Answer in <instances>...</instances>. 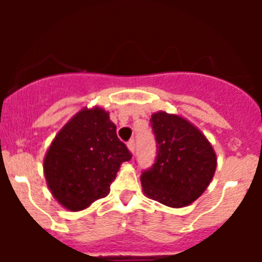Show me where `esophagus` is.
<instances>
[{
  "instance_id": "esophagus-1",
  "label": "esophagus",
  "mask_w": 262,
  "mask_h": 262,
  "mask_svg": "<svg viewBox=\"0 0 262 262\" xmlns=\"http://www.w3.org/2000/svg\"><path fill=\"white\" fill-rule=\"evenodd\" d=\"M127 148H128L131 154H134V152H135V140H134V139L127 143Z\"/></svg>"
}]
</instances>
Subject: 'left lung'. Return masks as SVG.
Here are the masks:
<instances>
[{"label": "left lung", "mask_w": 262, "mask_h": 262, "mask_svg": "<svg viewBox=\"0 0 262 262\" xmlns=\"http://www.w3.org/2000/svg\"><path fill=\"white\" fill-rule=\"evenodd\" d=\"M156 161L143 172V191L169 207H185L207 189L216 169V155L205 135L185 118L165 111L151 118Z\"/></svg>", "instance_id": "8db88e82"}]
</instances>
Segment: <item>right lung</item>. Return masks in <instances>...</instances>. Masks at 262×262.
Instances as JSON below:
<instances>
[{
    "mask_svg": "<svg viewBox=\"0 0 262 262\" xmlns=\"http://www.w3.org/2000/svg\"><path fill=\"white\" fill-rule=\"evenodd\" d=\"M131 157L107 111L94 106L78 111L57 133L43 169L53 198L69 211H81L107 195L120 164Z\"/></svg>",
    "mask_w": 262,
    "mask_h": 262,
    "instance_id": "obj_1",
    "label": "right lung"
}]
</instances>
